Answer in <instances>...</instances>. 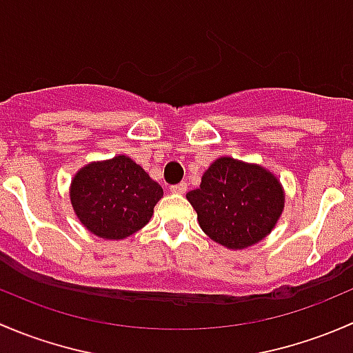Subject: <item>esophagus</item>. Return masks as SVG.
Here are the masks:
<instances>
[{
  "mask_svg": "<svg viewBox=\"0 0 353 353\" xmlns=\"http://www.w3.org/2000/svg\"><path fill=\"white\" fill-rule=\"evenodd\" d=\"M186 188H188L186 183L172 184V186H170V191H172V193H177V194H183L184 191H186Z\"/></svg>",
  "mask_w": 353,
  "mask_h": 353,
  "instance_id": "1",
  "label": "esophagus"
}]
</instances>
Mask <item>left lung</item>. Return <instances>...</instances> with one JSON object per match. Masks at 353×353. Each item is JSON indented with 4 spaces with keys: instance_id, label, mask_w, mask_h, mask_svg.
I'll use <instances>...</instances> for the list:
<instances>
[{
    "instance_id": "left-lung-1",
    "label": "left lung",
    "mask_w": 353,
    "mask_h": 353,
    "mask_svg": "<svg viewBox=\"0 0 353 353\" xmlns=\"http://www.w3.org/2000/svg\"><path fill=\"white\" fill-rule=\"evenodd\" d=\"M203 232L230 249H244L268 236L283 210L279 179L266 169L230 157L216 159L201 186L186 194Z\"/></svg>"
}]
</instances>
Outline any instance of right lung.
<instances>
[{
	"instance_id": "obj_1",
	"label": "right lung",
	"mask_w": 353,
	"mask_h": 353,
	"mask_svg": "<svg viewBox=\"0 0 353 353\" xmlns=\"http://www.w3.org/2000/svg\"><path fill=\"white\" fill-rule=\"evenodd\" d=\"M162 194L160 184L126 155L85 165L70 191L80 222L102 239H124L147 225Z\"/></svg>"
}]
</instances>
